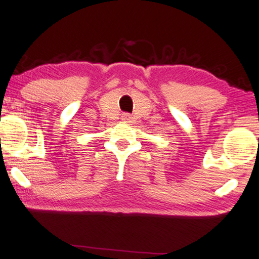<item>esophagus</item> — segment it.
<instances>
[{
	"instance_id": "34e87169",
	"label": "esophagus",
	"mask_w": 259,
	"mask_h": 259,
	"mask_svg": "<svg viewBox=\"0 0 259 259\" xmlns=\"http://www.w3.org/2000/svg\"><path fill=\"white\" fill-rule=\"evenodd\" d=\"M121 119L125 122H128V121H131V119H132V116H131L130 114H127V113H123V114L121 115Z\"/></svg>"
}]
</instances>
